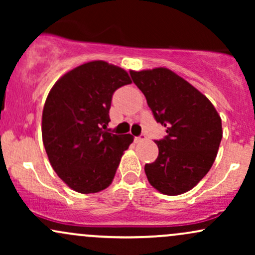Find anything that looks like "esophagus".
<instances>
[{
	"mask_svg": "<svg viewBox=\"0 0 255 255\" xmlns=\"http://www.w3.org/2000/svg\"><path fill=\"white\" fill-rule=\"evenodd\" d=\"M145 139H146L145 134H140V135L134 136V141H135V142H140V141H142V140H145Z\"/></svg>",
	"mask_w": 255,
	"mask_h": 255,
	"instance_id": "esophagus-1",
	"label": "esophagus"
}]
</instances>
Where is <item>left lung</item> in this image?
I'll use <instances>...</instances> for the list:
<instances>
[{
  "mask_svg": "<svg viewBox=\"0 0 255 255\" xmlns=\"http://www.w3.org/2000/svg\"><path fill=\"white\" fill-rule=\"evenodd\" d=\"M129 74L154 120L166 128V135L156 140L157 159L145 164L148 182L163 194H182L211 169L223 135L222 120L203 93L169 69Z\"/></svg>",
  "mask_w": 255,
  "mask_h": 255,
  "instance_id": "8db88e82",
  "label": "left lung"
}]
</instances>
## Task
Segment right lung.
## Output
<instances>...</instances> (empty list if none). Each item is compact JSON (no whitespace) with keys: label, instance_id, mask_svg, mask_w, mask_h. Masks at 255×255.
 <instances>
[{"label":"right lung","instance_id":"1","mask_svg":"<svg viewBox=\"0 0 255 255\" xmlns=\"http://www.w3.org/2000/svg\"><path fill=\"white\" fill-rule=\"evenodd\" d=\"M130 83L120 67L93 61L64 74L49 92L43 144L58 177L74 191L101 192L115 176L133 135L105 129L114 92Z\"/></svg>","mask_w":255,"mask_h":255}]
</instances>
